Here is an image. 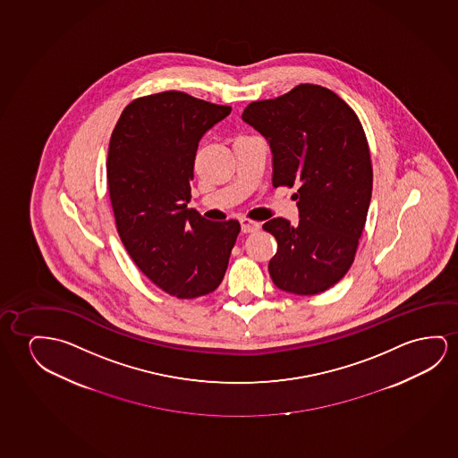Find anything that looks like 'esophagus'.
I'll use <instances>...</instances> for the list:
<instances>
[{"mask_svg":"<svg viewBox=\"0 0 458 458\" xmlns=\"http://www.w3.org/2000/svg\"><path fill=\"white\" fill-rule=\"evenodd\" d=\"M241 228L244 233H253L259 230V224L250 219H241Z\"/></svg>","mask_w":458,"mask_h":458,"instance_id":"obj_1","label":"esophagus"}]
</instances>
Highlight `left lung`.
I'll list each match as a JSON object with an SVG mask.
<instances>
[{"mask_svg":"<svg viewBox=\"0 0 458 458\" xmlns=\"http://www.w3.org/2000/svg\"><path fill=\"white\" fill-rule=\"evenodd\" d=\"M242 120L271 145L272 186L298 189V225L282 217L263 225L277 241L272 282L302 296L326 292L352 267L370 205L364 127L345 100L312 83L250 102Z\"/></svg>","mask_w":458,"mask_h":458,"instance_id":"obj_1","label":"left lung"}]
</instances>
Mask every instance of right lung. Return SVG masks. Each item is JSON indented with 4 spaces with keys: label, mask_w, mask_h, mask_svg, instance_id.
<instances>
[{
    "label": "right lung",
    "mask_w": 458,
    "mask_h": 458,
    "mask_svg": "<svg viewBox=\"0 0 458 458\" xmlns=\"http://www.w3.org/2000/svg\"><path fill=\"white\" fill-rule=\"evenodd\" d=\"M232 106L164 91L133 99L113 129L106 186L116 230L140 271L178 299L214 292L241 225L189 209L193 162L203 133Z\"/></svg>",
    "instance_id": "1"
}]
</instances>
